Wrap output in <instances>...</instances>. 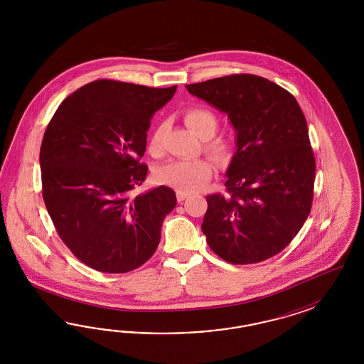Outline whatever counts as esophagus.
<instances>
[{"label":"esophagus","instance_id":"1","mask_svg":"<svg viewBox=\"0 0 364 364\" xmlns=\"http://www.w3.org/2000/svg\"><path fill=\"white\" fill-rule=\"evenodd\" d=\"M188 198L187 192H183V191H177V201L178 203H183L186 198Z\"/></svg>","mask_w":364,"mask_h":364}]
</instances>
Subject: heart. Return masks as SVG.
<instances>
[{
	"label": "heart",
	"mask_w": 364,
	"mask_h": 364,
	"mask_svg": "<svg viewBox=\"0 0 364 364\" xmlns=\"http://www.w3.org/2000/svg\"><path fill=\"white\" fill-rule=\"evenodd\" d=\"M184 120L188 127L198 134L201 140H210L215 136L219 127V120L212 110L205 107H192L184 112ZM166 129V124H159L148 141V151L154 156L163 154L161 137ZM207 151L220 157L227 151V144L221 140L207 144ZM213 172V166L210 160H173L161 166L156 171V178L159 183L177 188L180 191L192 192L203 187Z\"/></svg>",
	"instance_id": "obj_1"
}]
</instances>
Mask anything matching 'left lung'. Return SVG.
I'll return each instance as SVG.
<instances>
[{"instance_id":"8db88e82","label":"left lung","mask_w":364,"mask_h":364,"mask_svg":"<svg viewBox=\"0 0 364 364\" xmlns=\"http://www.w3.org/2000/svg\"><path fill=\"white\" fill-rule=\"evenodd\" d=\"M198 99L228 114L236 152L227 193L207 196L201 224L210 250L232 264H252L282 252L309 218L315 157L296 99L255 75L191 84Z\"/></svg>"}]
</instances>
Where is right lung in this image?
<instances>
[{"instance_id": "1", "label": "right lung", "mask_w": 364, "mask_h": 364, "mask_svg": "<svg viewBox=\"0 0 364 364\" xmlns=\"http://www.w3.org/2000/svg\"><path fill=\"white\" fill-rule=\"evenodd\" d=\"M177 85L149 88L97 80L66 97L40 149L43 198L72 254L105 274H125L154 254L176 193L160 186L131 196L148 166L140 164L154 112Z\"/></svg>"}]
</instances>
